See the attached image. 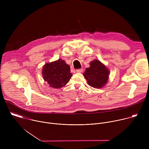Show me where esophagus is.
<instances>
[{
  "label": "esophagus",
  "instance_id": "obj_1",
  "mask_svg": "<svg viewBox=\"0 0 149 149\" xmlns=\"http://www.w3.org/2000/svg\"><path fill=\"white\" fill-rule=\"evenodd\" d=\"M83 71V69H78V70H76V72H77V73H81Z\"/></svg>",
  "mask_w": 149,
  "mask_h": 149
}]
</instances>
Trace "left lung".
Listing matches in <instances>:
<instances>
[{"label":"left lung","mask_w":149,"mask_h":149,"mask_svg":"<svg viewBox=\"0 0 149 149\" xmlns=\"http://www.w3.org/2000/svg\"><path fill=\"white\" fill-rule=\"evenodd\" d=\"M110 71L99 60L94 59L90 62V67L86 69L83 74L90 86L95 88H102L107 84Z\"/></svg>","instance_id":"1"}]
</instances>
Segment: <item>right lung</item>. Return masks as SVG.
<instances>
[{"instance_id":"add662e5","label":"right lung","mask_w":149,"mask_h":149,"mask_svg":"<svg viewBox=\"0 0 149 149\" xmlns=\"http://www.w3.org/2000/svg\"><path fill=\"white\" fill-rule=\"evenodd\" d=\"M42 74L44 81L54 88L64 87L72 75L70 65L62 59L46 63L43 66Z\"/></svg>"}]
</instances>
